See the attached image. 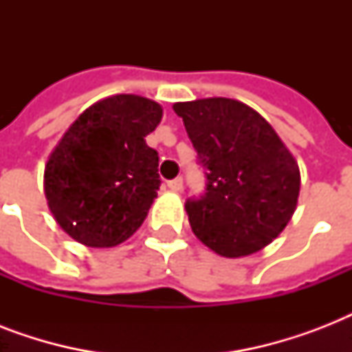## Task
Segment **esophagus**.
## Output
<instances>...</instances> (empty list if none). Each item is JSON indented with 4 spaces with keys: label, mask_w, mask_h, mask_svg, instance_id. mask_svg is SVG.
<instances>
[{
    "label": "esophagus",
    "mask_w": 352,
    "mask_h": 352,
    "mask_svg": "<svg viewBox=\"0 0 352 352\" xmlns=\"http://www.w3.org/2000/svg\"><path fill=\"white\" fill-rule=\"evenodd\" d=\"M168 188H170L171 192H181L182 190V177H177L173 181L168 182Z\"/></svg>",
    "instance_id": "obj_1"
}]
</instances>
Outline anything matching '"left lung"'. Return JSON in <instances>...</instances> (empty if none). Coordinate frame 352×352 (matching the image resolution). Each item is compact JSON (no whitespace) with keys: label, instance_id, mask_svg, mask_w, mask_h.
I'll return each mask as SVG.
<instances>
[{"label":"left lung","instance_id":"obj_1","mask_svg":"<svg viewBox=\"0 0 352 352\" xmlns=\"http://www.w3.org/2000/svg\"><path fill=\"white\" fill-rule=\"evenodd\" d=\"M206 190L186 201L193 234L223 257L270 245L294 215L300 168L278 133L252 107L232 98L177 102Z\"/></svg>","mask_w":352,"mask_h":352}]
</instances>
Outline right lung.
<instances>
[{"label":"right lung","instance_id":"obj_1","mask_svg":"<svg viewBox=\"0 0 352 352\" xmlns=\"http://www.w3.org/2000/svg\"><path fill=\"white\" fill-rule=\"evenodd\" d=\"M162 107L137 95H115L71 124L45 164L43 190L54 219L74 241L109 248L146 219L160 186L159 153L146 137Z\"/></svg>","mask_w":352,"mask_h":352}]
</instances>
